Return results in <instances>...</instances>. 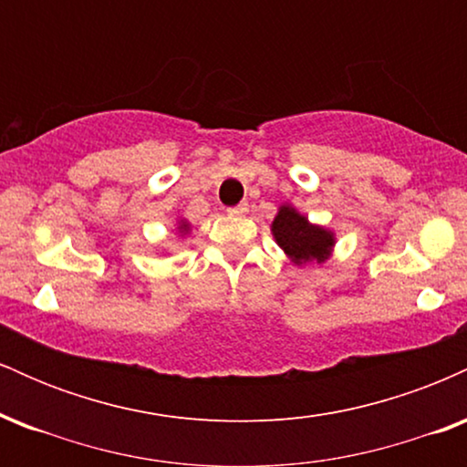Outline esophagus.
Returning <instances> with one entry per match:
<instances>
[{
	"label": "esophagus",
	"mask_w": 467,
	"mask_h": 467,
	"mask_svg": "<svg viewBox=\"0 0 467 467\" xmlns=\"http://www.w3.org/2000/svg\"><path fill=\"white\" fill-rule=\"evenodd\" d=\"M248 213V203H237V206H230L228 208V215H234V217H241Z\"/></svg>",
	"instance_id": "esophagus-1"
}]
</instances>
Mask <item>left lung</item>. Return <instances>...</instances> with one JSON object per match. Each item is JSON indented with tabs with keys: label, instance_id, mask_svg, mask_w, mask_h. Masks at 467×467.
<instances>
[{
	"label": "left lung",
	"instance_id": "1",
	"mask_svg": "<svg viewBox=\"0 0 467 467\" xmlns=\"http://www.w3.org/2000/svg\"><path fill=\"white\" fill-rule=\"evenodd\" d=\"M272 237L294 265L325 264L336 245L334 230L312 223L292 203H281L272 222Z\"/></svg>",
	"mask_w": 467,
	"mask_h": 467
}]
</instances>
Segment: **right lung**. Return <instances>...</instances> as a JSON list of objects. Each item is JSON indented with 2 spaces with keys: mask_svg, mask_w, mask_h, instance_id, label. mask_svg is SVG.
Masks as SVG:
<instances>
[{
  "mask_svg": "<svg viewBox=\"0 0 467 467\" xmlns=\"http://www.w3.org/2000/svg\"><path fill=\"white\" fill-rule=\"evenodd\" d=\"M178 233L180 237H184V234L191 233V223L186 222V219H178Z\"/></svg>",
  "mask_w": 467,
  "mask_h": 467,
  "instance_id": "right-lung-1",
  "label": "right lung"
}]
</instances>
